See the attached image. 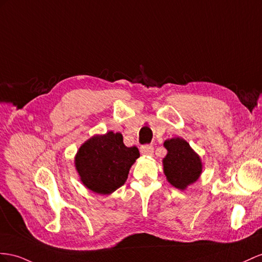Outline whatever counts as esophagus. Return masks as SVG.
I'll use <instances>...</instances> for the list:
<instances>
[{
  "label": "esophagus",
  "instance_id": "34e87169",
  "mask_svg": "<svg viewBox=\"0 0 262 262\" xmlns=\"http://www.w3.org/2000/svg\"><path fill=\"white\" fill-rule=\"evenodd\" d=\"M140 152H142L143 155H151L154 152L152 145H143L140 147Z\"/></svg>",
  "mask_w": 262,
  "mask_h": 262
}]
</instances>
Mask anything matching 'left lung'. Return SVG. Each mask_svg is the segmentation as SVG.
<instances>
[{"label": "left lung", "instance_id": "obj_1", "mask_svg": "<svg viewBox=\"0 0 262 262\" xmlns=\"http://www.w3.org/2000/svg\"><path fill=\"white\" fill-rule=\"evenodd\" d=\"M164 146L168 151L163 159L165 176L173 187L185 190L196 182L203 171L200 157L180 137L167 139Z\"/></svg>", "mask_w": 262, "mask_h": 262}]
</instances>
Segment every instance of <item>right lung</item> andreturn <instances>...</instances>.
Instances as JSON below:
<instances>
[{"mask_svg": "<svg viewBox=\"0 0 262 262\" xmlns=\"http://www.w3.org/2000/svg\"><path fill=\"white\" fill-rule=\"evenodd\" d=\"M138 157L137 147H126L122 134L108 132L93 136L79 147L75 167L85 187L100 195H110L125 184Z\"/></svg>", "mask_w": 262, "mask_h": 262, "instance_id": "add662e5", "label": "right lung"}]
</instances>
